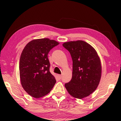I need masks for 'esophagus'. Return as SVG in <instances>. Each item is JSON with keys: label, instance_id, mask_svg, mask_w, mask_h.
<instances>
[{"label": "esophagus", "instance_id": "1", "mask_svg": "<svg viewBox=\"0 0 121 121\" xmlns=\"http://www.w3.org/2000/svg\"><path fill=\"white\" fill-rule=\"evenodd\" d=\"M57 77H58V78L59 79H60L61 78H62V75H58Z\"/></svg>", "mask_w": 121, "mask_h": 121}]
</instances>
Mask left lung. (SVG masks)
<instances>
[{
  "label": "left lung",
  "mask_w": 121,
  "mask_h": 121,
  "mask_svg": "<svg viewBox=\"0 0 121 121\" xmlns=\"http://www.w3.org/2000/svg\"><path fill=\"white\" fill-rule=\"evenodd\" d=\"M63 46L73 60L72 78L65 84L66 89L75 98L88 96L96 89L101 77L100 57L94 47L84 41H69Z\"/></svg>",
  "instance_id": "8db88e82"
}]
</instances>
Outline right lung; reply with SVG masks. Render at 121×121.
Wrapping results in <instances>:
<instances>
[{
	"label": "right lung",
	"instance_id": "1",
	"mask_svg": "<svg viewBox=\"0 0 121 121\" xmlns=\"http://www.w3.org/2000/svg\"><path fill=\"white\" fill-rule=\"evenodd\" d=\"M59 43L47 38L33 39L21 53L19 63L21 85L28 94L35 98L47 95L56 82L49 72L48 54Z\"/></svg>",
	"mask_w": 121,
	"mask_h": 121
}]
</instances>
